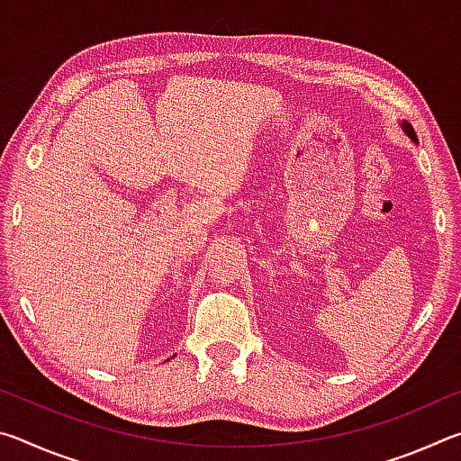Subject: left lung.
Segmentation results:
<instances>
[{
    "label": "left lung",
    "instance_id": "8db88e82",
    "mask_svg": "<svg viewBox=\"0 0 461 461\" xmlns=\"http://www.w3.org/2000/svg\"><path fill=\"white\" fill-rule=\"evenodd\" d=\"M401 126H402V130H404V134H407V136L412 140V142H417V134H415V130H412L411 123H409V122H402Z\"/></svg>",
    "mask_w": 461,
    "mask_h": 461
}]
</instances>
